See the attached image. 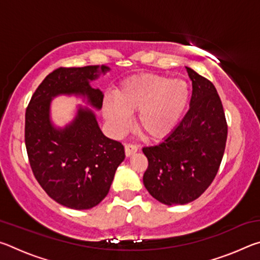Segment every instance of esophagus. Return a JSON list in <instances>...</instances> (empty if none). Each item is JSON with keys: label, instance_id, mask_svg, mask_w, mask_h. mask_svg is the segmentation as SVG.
Segmentation results:
<instances>
[{"label": "esophagus", "instance_id": "1", "mask_svg": "<svg viewBox=\"0 0 260 260\" xmlns=\"http://www.w3.org/2000/svg\"><path fill=\"white\" fill-rule=\"evenodd\" d=\"M139 147L136 144H125V153L127 157H129L138 151Z\"/></svg>", "mask_w": 260, "mask_h": 260}]
</instances>
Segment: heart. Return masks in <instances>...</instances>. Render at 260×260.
<instances>
[{
	"label": "heart",
	"instance_id": "obj_1",
	"mask_svg": "<svg viewBox=\"0 0 260 260\" xmlns=\"http://www.w3.org/2000/svg\"><path fill=\"white\" fill-rule=\"evenodd\" d=\"M190 90L182 79L146 73L131 77L114 90V100L103 101V116L114 135L129 128L131 114L136 126L148 139L165 138L181 120L188 107Z\"/></svg>",
	"mask_w": 260,
	"mask_h": 260
}]
</instances>
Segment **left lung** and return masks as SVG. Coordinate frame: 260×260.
Masks as SVG:
<instances>
[{
	"label": "left lung",
	"mask_w": 260,
	"mask_h": 260,
	"mask_svg": "<svg viewBox=\"0 0 260 260\" xmlns=\"http://www.w3.org/2000/svg\"><path fill=\"white\" fill-rule=\"evenodd\" d=\"M186 69L192 83L188 112L162 142L142 149L148 158L144 187L166 205L199 199L217 175L226 147L227 122L217 89Z\"/></svg>",
	"instance_id": "8db88e82"
}]
</instances>
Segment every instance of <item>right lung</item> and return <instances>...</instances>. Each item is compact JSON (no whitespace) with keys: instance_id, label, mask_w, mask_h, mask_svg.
I'll use <instances>...</instances> for the list:
<instances>
[{"instance_id":"right-lung-1","label":"right lung","mask_w":260,"mask_h":260,"mask_svg":"<svg viewBox=\"0 0 260 260\" xmlns=\"http://www.w3.org/2000/svg\"><path fill=\"white\" fill-rule=\"evenodd\" d=\"M108 67L59 68L37 88L25 113V144L33 174L48 196L74 210L94 208L108 195L117 167L125 159L124 146L105 136L95 113L79 107L74 119L57 128L50 104L58 95H76L100 110L103 93L89 81Z\"/></svg>"}]
</instances>
